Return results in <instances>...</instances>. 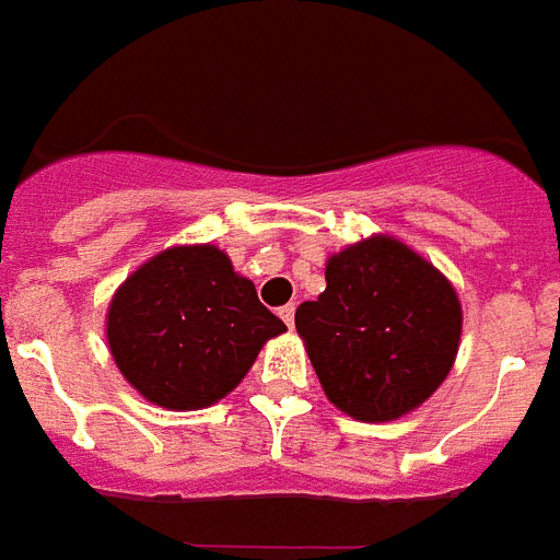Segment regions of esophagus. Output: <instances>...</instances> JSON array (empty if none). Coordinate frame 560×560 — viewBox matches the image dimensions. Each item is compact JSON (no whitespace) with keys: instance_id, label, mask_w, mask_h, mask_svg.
<instances>
[{"instance_id":"obj_1","label":"esophagus","mask_w":560,"mask_h":560,"mask_svg":"<svg viewBox=\"0 0 560 560\" xmlns=\"http://www.w3.org/2000/svg\"><path fill=\"white\" fill-rule=\"evenodd\" d=\"M280 317H283L285 326H289V329H292V326H294V306H292V303H289V306L280 308Z\"/></svg>"}]
</instances>
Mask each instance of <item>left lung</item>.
Masks as SVG:
<instances>
[{"label":"left lung","mask_w":560,"mask_h":560,"mask_svg":"<svg viewBox=\"0 0 560 560\" xmlns=\"http://www.w3.org/2000/svg\"><path fill=\"white\" fill-rule=\"evenodd\" d=\"M294 326L326 399L361 422H390L451 373L463 306L448 277L378 234L329 257L324 294L298 306Z\"/></svg>","instance_id":"8db88e82"}]
</instances>
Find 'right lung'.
Wrapping results in <instances>:
<instances>
[{
    "mask_svg": "<svg viewBox=\"0 0 560 560\" xmlns=\"http://www.w3.org/2000/svg\"><path fill=\"white\" fill-rule=\"evenodd\" d=\"M280 332L283 320L217 245H173L147 259L120 283L106 315L124 378L167 410L225 399Z\"/></svg>",
    "mask_w": 560,
    "mask_h": 560,
    "instance_id": "right-lung-1",
    "label": "right lung"
}]
</instances>
